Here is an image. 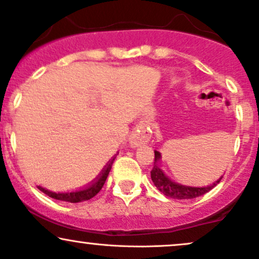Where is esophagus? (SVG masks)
Wrapping results in <instances>:
<instances>
[{
    "mask_svg": "<svg viewBox=\"0 0 259 259\" xmlns=\"http://www.w3.org/2000/svg\"><path fill=\"white\" fill-rule=\"evenodd\" d=\"M147 140H148V133L145 129H141L139 130L138 134H135V136H134L133 145L138 146L140 142H147Z\"/></svg>",
    "mask_w": 259,
    "mask_h": 259,
    "instance_id": "esophagus-1",
    "label": "esophagus"
}]
</instances>
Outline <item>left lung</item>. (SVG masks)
Masks as SVG:
<instances>
[{"label":"left lung","instance_id":"left-lung-1","mask_svg":"<svg viewBox=\"0 0 259 259\" xmlns=\"http://www.w3.org/2000/svg\"><path fill=\"white\" fill-rule=\"evenodd\" d=\"M160 158V153L154 151V164L152 170H151V179H152L153 184L156 185L157 189L162 192L163 195L168 196L170 198H175V200H189V198H196L200 196L207 194L208 191L213 189V187L218 185L221 183L223 178L217 180L212 185L206 187H191V186H184L179 185V184L171 181L169 178H167L162 170L157 165V162Z\"/></svg>","mask_w":259,"mask_h":259}]
</instances>
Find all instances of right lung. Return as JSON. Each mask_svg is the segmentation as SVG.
I'll list each match as a JSON object with an SVG mask.
<instances>
[{
	"label": "right lung",
	"mask_w": 259,
	"mask_h": 259,
	"mask_svg": "<svg viewBox=\"0 0 259 259\" xmlns=\"http://www.w3.org/2000/svg\"><path fill=\"white\" fill-rule=\"evenodd\" d=\"M112 163L113 162H109V164L107 165L105 170L102 171V174H101V177L99 178V180H97L96 183H94L90 187H88V189L82 190V191L64 192V194H59V192H58V194H56V192L49 191V190L44 189V187H41V186H37V189L40 190V191H42L44 194H46L47 196H50V197L55 198V200L70 202V203H78V202L88 201V200H90V198L94 197V196H96L97 194H99L100 190L102 189L103 185H105L107 177H108L109 171H111Z\"/></svg>",
	"instance_id": "1"
}]
</instances>
